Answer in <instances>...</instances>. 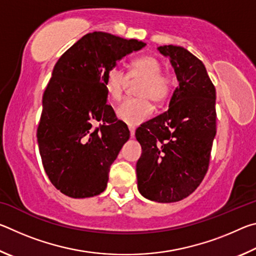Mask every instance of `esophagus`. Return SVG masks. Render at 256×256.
I'll list each match as a JSON object with an SVG mask.
<instances>
[{
    "label": "esophagus",
    "mask_w": 256,
    "mask_h": 256,
    "mask_svg": "<svg viewBox=\"0 0 256 256\" xmlns=\"http://www.w3.org/2000/svg\"><path fill=\"white\" fill-rule=\"evenodd\" d=\"M128 130H130V136L133 138L134 134H136V126H132V125H130Z\"/></svg>",
    "instance_id": "1"
}]
</instances>
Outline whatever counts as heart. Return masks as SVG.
I'll return each instance as SVG.
<instances>
[{"instance_id": "b5f03b06", "label": "heart", "mask_w": 256, "mask_h": 256, "mask_svg": "<svg viewBox=\"0 0 256 256\" xmlns=\"http://www.w3.org/2000/svg\"><path fill=\"white\" fill-rule=\"evenodd\" d=\"M162 66L158 58L144 55L130 63L128 74L118 66H110L105 72L104 84L112 100H120L126 89L128 79L141 82L136 86L138 98H130L120 104L116 115L128 125L136 126L148 120L154 112L152 100L162 105L174 92L175 79L170 73L162 72Z\"/></svg>"}]
</instances>
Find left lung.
Listing matches in <instances>:
<instances>
[{"instance_id": "8db88e82", "label": "left lung", "mask_w": 256, "mask_h": 256, "mask_svg": "<svg viewBox=\"0 0 256 256\" xmlns=\"http://www.w3.org/2000/svg\"><path fill=\"white\" fill-rule=\"evenodd\" d=\"M170 56L178 80L170 108L136 131L142 154L138 188L151 201L183 200L196 190L209 168L216 132V88L204 64L180 46L158 47Z\"/></svg>"}]
</instances>
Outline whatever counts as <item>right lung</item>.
Here are the masks:
<instances>
[{
  "instance_id": "1",
  "label": "right lung",
  "mask_w": 256,
  "mask_h": 256,
  "mask_svg": "<svg viewBox=\"0 0 256 256\" xmlns=\"http://www.w3.org/2000/svg\"><path fill=\"white\" fill-rule=\"evenodd\" d=\"M144 46L94 32L56 62L42 94L37 140L47 176L66 196L90 198L105 190L112 164L130 131L107 105L104 76L118 60Z\"/></svg>"
}]
</instances>
